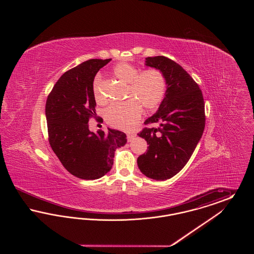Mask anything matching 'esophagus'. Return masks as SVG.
Listing matches in <instances>:
<instances>
[{"mask_svg":"<svg viewBox=\"0 0 254 254\" xmlns=\"http://www.w3.org/2000/svg\"><path fill=\"white\" fill-rule=\"evenodd\" d=\"M135 137H136V134H135V133H128V134H127V141H128V142H131Z\"/></svg>","mask_w":254,"mask_h":254,"instance_id":"esophagus-1","label":"esophagus"}]
</instances>
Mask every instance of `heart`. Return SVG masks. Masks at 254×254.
I'll return each mask as SVG.
<instances>
[{"label":"heart","mask_w":254,"mask_h":254,"mask_svg":"<svg viewBox=\"0 0 254 254\" xmlns=\"http://www.w3.org/2000/svg\"><path fill=\"white\" fill-rule=\"evenodd\" d=\"M113 73L117 79L128 85L129 100L110 106L105 111V119L111 127L127 130L140 120L142 109L150 112L159 107L166 94V79L157 69H146L139 73L137 67L126 63L117 64ZM100 83L101 79L98 76L93 84V91L97 101L103 102Z\"/></svg>","instance_id":"obj_1"}]
</instances>
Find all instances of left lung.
Returning <instances> with one entry per match:
<instances>
[{
    "label": "left lung",
    "mask_w": 254,
    "mask_h": 254,
    "mask_svg": "<svg viewBox=\"0 0 254 254\" xmlns=\"http://www.w3.org/2000/svg\"><path fill=\"white\" fill-rule=\"evenodd\" d=\"M145 65L162 72L167 90L156 113L145 121V125L158 123L159 127L138 133L148 149L137 164L146 177L163 181L176 175L192 155L205 128V104L198 85L174 61L147 57Z\"/></svg>",
    "instance_id": "left-lung-1"
}]
</instances>
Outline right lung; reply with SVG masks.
<instances>
[{
	"instance_id": "add662e5",
	"label": "right lung",
	"mask_w": 254,
	"mask_h": 254,
	"mask_svg": "<svg viewBox=\"0 0 254 254\" xmlns=\"http://www.w3.org/2000/svg\"><path fill=\"white\" fill-rule=\"evenodd\" d=\"M111 59H91L64 73L46 104L49 144L69 173L95 180L112 168L115 149L127 144V135L108 127L89 130L88 119L95 115L93 82L97 72Z\"/></svg>"
}]
</instances>
